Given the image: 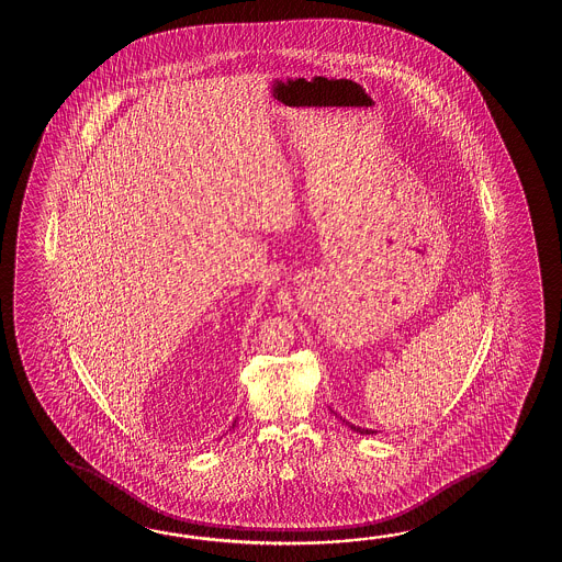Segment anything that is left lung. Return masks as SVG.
Instances as JSON below:
<instances>
[{"mask_svg":"<svg viewBox=\"0 0 562 562\" xmlns=\"http://www.w3.org/2000/svg\"><path fill=\"white\" fill-rule=\"evenodd\" d=\"M329 409H331V407H329ZM331 412H334V409H331ZM335 418H339L341 422H346L347 428H351V430L358 431V434H363V436H373V434H378V430H370V428H359V426H353L351 422H347L346 418H341V416H337V414H335Z\"/></svg>","mask_w":562,"mask_h":562,"instance_id":"8db88e82","label":"left lung"}]
</instances>
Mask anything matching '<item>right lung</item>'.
<instances>
[{"label":"right lung","instance_id":"obj_1","mask_svg":"<svg viewBox=\"0 0 562 562\" xmlns=\"http://www.w3.org/2000/svg\"><path fill=\"white\" fill-rule=\"evenodd\" d=\"M235 424H237V419H235V422H233V428H235Z\"/></svg>","mask_w":562,"mask_h":562}]
</instances>
